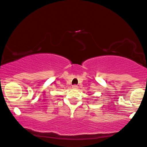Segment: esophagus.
Wrapping results in <instances>:
<instances>
[{
  "instance_id": "34e87169",
  "label": "esophagus",
  "mask_w": 147,
  "mask_h": 147,
  "mask_svg": "<svg viewBox=\"0 0 147 147\" xmlns=\"http://www.w3.org/2000/svg\"><path fill=\"white\" fill-rule=\"evenodd\" d=\"M72 87H73V89H78V88L77 85H76V84L73 85V86H72Z\"/></svg>"
}]
</instances>
